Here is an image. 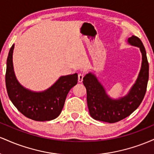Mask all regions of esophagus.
Segmentation results:
<instances>
[{
    "label": "esophagus",
    "mask_w": 154,
    "mask_h": 154,
    "mask_svg": "<svg viewBox=\"0 0 154 154\" xmlns=\"http://www.w3.org/2000/svg\"><path fill=\"white\" fill-rule=\"evenodd\" d=\"M83 77H84V75L83 73H79L78 74V82H82L83 81Z\"/></svg>",
    "instance_id": "obj_1"
}]
</instances>
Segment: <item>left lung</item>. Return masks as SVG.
Segmentation results:
<instances>
[{
	"instance_id": "8db88e82",
	"label": "left lung",
	"mask_w": 154,
	"mask_h": 154,
	"mask_svg": "<svg viewBox=\"0 0 154 154\" xmlns=\"http://www.w3.org/2000/svg\"><path fill=\"white\" fill-rule=\"evenodd\" d=\"M129 43L140 48L142 53V66L137 80L130 93L119 100H112L95 76L88 74L83 78L87 91V102L90 114L93 119L109 123H115L130 116L143 100L149 77V65L145 47L140 39L132 35Z\"/></svg>"
}]
</instances>
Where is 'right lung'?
<instances>
[{"label": "right lung", "instance_id": "1", "mask_svg": "<svg viewBox=\"0 0 154 154\" xmlns=\"http://www.w3.org/2000/svg\"><path fill=\"white\" fill-rule=\"evenodd\" d=\"M14 45L11 48L6 62V85L10 100L21 113L35 121H50L59 116L67 94L78 80L77 74L62 76L53 86L42 93L23 88L16 79L12 62Z\"/></svg>", "mask_w": 154, "mask_h": 154}]
</instances>
